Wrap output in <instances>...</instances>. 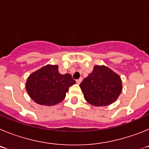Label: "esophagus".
<instances>
[{"mask_svg": "<svg viewBox=\"0 0 149 149\" xmlns=\"http://www.w3.org/2000/svg\"><path fill=\"white\" fill-rule=\"evenodd\" d=\"M82 80H83V78L82 77H81V78H79V79H77V80H76V82H77V84H80L81 83V81H82Z\"/></svg>", "mask_w": 149, "mask_h": 149, "instance_id": "34e87169", "label": "esophagus"}]
</instances>
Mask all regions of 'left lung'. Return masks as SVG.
Segmentation results:
<instances>
[{"instance_id": "8db88e82", "label": "left lung", "mask_w": 149, "mask_h": 149, "mask_svg": "<svg viewBox=\"0 0 149 149\" xmlns=\"http://www.w3.org/2000/svg\"><path fill=\"white\" fill-rule=\"evenodd\" d=\"M80 87L86 101L95 107L111 104L122 90L121 77L105 65H95Z\"/></svg>"}]
</instances>
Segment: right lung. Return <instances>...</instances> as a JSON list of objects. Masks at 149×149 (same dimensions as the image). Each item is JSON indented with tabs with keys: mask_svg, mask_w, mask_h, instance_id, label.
<instances>
[{
	"mask_svg": "<svg viewBox=\"0 0 149 149\" xmlns=\"http://www.w3.org/2000/svg\"><path fill=\"white\" fill-rule=\"evenodd\" d=\"M70 74H61L58 65H47L33 72L26 82V90L36 103L52 106L60 103L68 87L75 84Z\"/></svg>",
	"mask_w": 149,
	"mask_h": 149,
	"instance_id": "obj_1",
	"label": "right lung"
}]
</instances>
